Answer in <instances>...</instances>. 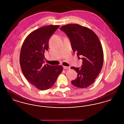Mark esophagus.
Instances as JSON below:
<instances>
[{
    "instance_id": "34e87169",
    "label": "esophagus",
    "mask_w": 124,
    "mask_h": 124,
    "mask_svg": "<svg viewBox=\"0 0 124 124\" xmlns=\"http://www.w3.org/2000/svg\"><path fill=\"white\" fill-rule=\"evenodd\" d=\"M63 68L64 69H67L70 68V67H68V66H63Z\"/></svg>"
}]
</instances>
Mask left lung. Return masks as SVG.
<instances>
[{"label":"left lung","mask_w":124,"mask_h":124,"mask_svg":"<svg viewBox=\"0 0 124 124\" xmlns=\"http://www.w3.org/2000/svg\"><path fill=\"white\" fill-rule=\"evenodd\" d=\"M60 29L69 37L78 58L82 57L81 68L71 67L78 73L77 78L71 82L78 88H87L94 82L103 65L104 53L100 39L92 30L78 24H66Z\"/></svg>","instance_id":"obj_1"}]
</instances>
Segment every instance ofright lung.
<instances>
[{"label":"right lung","mask_w":124,"mask_h":124,"mask_svg":"<svg viewBox=\"0 0 124 124\" xmlns=\"http://www.w3.org/2000/svg\"><path fill=\"white\" fill-rule=\"evenodd\" d=\"M59 27L49 25L32 31L21 49L19 63L22 71L31 84L41 91L51 88L63 71L62 65L43 64L49 39Z\"/></svg>","instance_id":"1"}]
</instances>
